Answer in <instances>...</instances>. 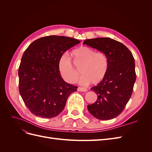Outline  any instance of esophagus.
I'll list each match as a JSON object with an SVG mask.
<instances>
[{
    "instance_id": "esophagus-1",
    "label": "esophagus",
    "mask_w": 152,
    "mask_h": 152,
    "mask_svg": "<svg viewBox=\"0 0 152 152\" xmlns=\"http://www.w3.org/2000/svg\"><path fill=\"white\" fill-rule=\"evenodd\" d=\"M78 91H80V92H86L87 90L86 88H84V87H79L77 89Z\"/></svg>"
}]
</instances>
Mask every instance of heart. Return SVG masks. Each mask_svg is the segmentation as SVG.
I'll use <instances>...</instances> for the list:
<instances>
[{"instance_id": "heart-1", "label": "heart", "mask_w": 152, "mask_h": 152, "mask_svg": "<svg viewBox=\"0 0 152 152\" xmlns=\"http://www.w3.org/2000/svg\"><path fill=\"white\" fill-rule=\"evenodd\" d=\"M73 63L80 68L82 75L80 79L82 84H98L107 75L108 61L102 52H95L91 48L82 45L72 51ZM58 69L63 79L68 83H75L79 72L73 65L71 58L66 53L62 54L58 61Z\"/></svg>"}]
</instances>
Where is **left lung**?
Segmentation results:
<instances>
[{
	"mask_svg": "<svg viewBox=\"0 0 152 152\" xmlns=\"http://www.w3.org/2000/svg\"><path fill=\"white\" fill-rule=\"evenodd\" d=\"M84 44L103 53L108 61L104 79L91 88L97 100L87 109L99 120L112 119L122 112L132 95L136 79L134 57L126 45L110 38L87 39Z\"/></svg>",
	"mask_w": 152,
	"mask_h": 152,
	"instance_id": "1",
	"label": "left lung"
}]
</instances>
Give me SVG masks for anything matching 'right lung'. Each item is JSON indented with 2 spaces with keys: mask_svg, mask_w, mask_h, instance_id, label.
<instances>
[{
  "mask_svg": "<svg viewBox=\"0 0 152 152\" xmlns=\"http://www.w3.org/2000/svg\"><path fill=\"white\" fill-rule=\"evenodd\" d=\"M80 41L50 35L34 41L23 54L18 70L19 91L25 105L36 116L53 118L65 107L77 87L63 79L58 69L61 55Z\"/></svg>",
  "mask_w": 152,
  "mask_h": 152,
  "instance_id": "1",
  "label": "right lung"
}]
</instances>
